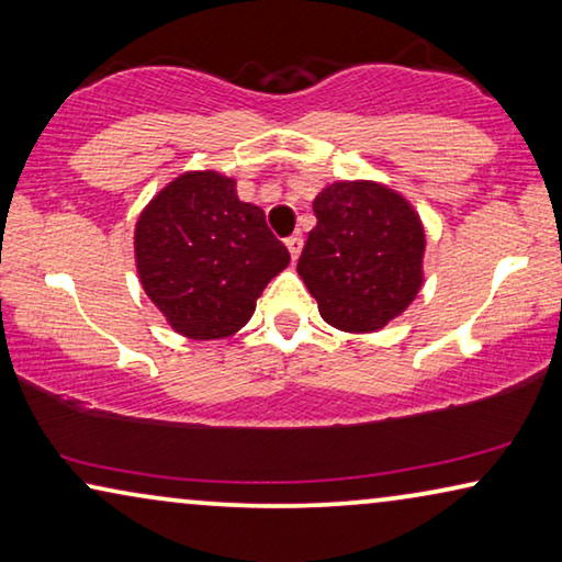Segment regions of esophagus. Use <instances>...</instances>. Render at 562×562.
Here are the masks:
<instances>
[{"mask_svg": "<svg viewBox=\"0 0 562 562\" xmlns=\"http://www.w3.org/2000/svg\"><path fill=\"white\" fill-rule=\"evenodd\" d=\"M288 249H290V257H292V262H295V259L300 257V251H303V234H292L288 241Z\"/></svg>", "mask_w": 562, "mask_h": 562, "instance_id": "34e87169", "label": "esophagus"}]
</instances>
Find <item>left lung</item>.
Here are the masks:
<instances>
[{
  "mask_svg": "<svg viewBox=\"0 0 562 562\" xmlns=\"http://www.w3.org/2000/svg\"><path fill=\"white\" fill-rule=\"evenodd\" d=\"M313 211L297 274L323 321L371 334L405 313L423 284L425 232L413 205L371 180H344L318 193Z\"/></svg>",
  "mask_w": 562,
  "mask_h": 562,
  "instance_id": "1",
  "label": "left lung"
}]
</instances>
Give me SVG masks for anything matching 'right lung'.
Wrapping results in <instances>:
<instances>
[{
  "label": "right lung",
  "mask_w": 562,
  "mask_h": 562,
  "mask_svg": "<svg viewBox=\"0 0 562 562\" xmlns=\"http://www.w3.org/2000/svg\"><path fill=\"white\" fill-rule=\"evenodd\" d=\"M134 257L147 297L195 341L236 334L290 265L265 211L239 201L234 178L213 170L186 172L149 201L134 228Z\"/></svg>",
  "instance_id": "1"
}]
</instances>
